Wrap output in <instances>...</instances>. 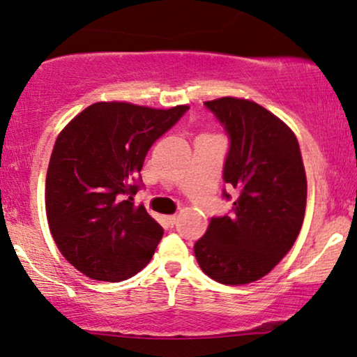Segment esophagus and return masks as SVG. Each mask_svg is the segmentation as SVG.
<instances>
[{
	"instance_id": "34e87169",
	"label": "esophagus",
	"mask_w": 357,
	"mask_h": 357,
	"mask_svg": "<svg viewBox=\"0 0 357 357\" xmlns=\"http://www.w3.org/2000/svg\"><path fill=\"white\" fill-rule=\"evenodd\" d=\"M167 221H168V225L169 226H174L178 222V215H169V216H167Z\"/></svg>"
}]
</instances>
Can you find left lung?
I'll return each mask as SVG.
<instances>
[{
  "instance_id": "left-lung-1",
  "label": "left lung",
  "mask_w": 357,
  "mask_h": 357,
  "mask_svg": "<svg viewBox=\"0 0 357 357\" xmlns=\"http://www.w3.org/2000/svg\"><path fill=\"white\" fill-rule=\"evenodd\" d=\"M229 137L222 179L229 215L213 216L194 245L202 271L225 285L261 279L294 245L306 208V174L290 128L252 100L205 102Z\"/></svg>"
}]
</instances>
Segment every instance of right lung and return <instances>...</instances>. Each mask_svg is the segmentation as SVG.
Listing matches in <instances>:
<instances>
[{
	"label": "right lung",
	"instance_id": "obj_1",
	"mask_svg": "<svg viewBox=\"0 0 357 357\" xmlns=\"http://www.w3.org/2000/svg\"><path fill=\"white\" fill-rule=\"evenodd\" d=\"M189 110L96 102L63 128L46 174L52 237L72 266L96 280L120 282L144 268L163 236L135 205L149 149Z\"/></svg>",
	"mask_w": 357,
	"mask_h": 357
}]
</instances>
